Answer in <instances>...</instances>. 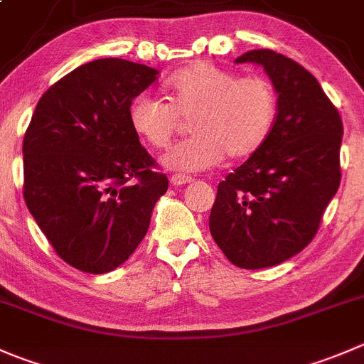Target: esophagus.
<instances>
[{
    "instance_id": "34e87169",
    "label": "esophagus",
    "mask_w": 364,
    "mask_h": 364,
    "mask_svg": "<svg viewBox=\"0 0 364 364\" xmlns=\"http://www.w3.org/2000/svg\"><path fill=\"white\" fill-rule=\"evenodd\" d=\"M192 181H193V179L188 178V176H179V174H176V176H172V178H171V185H172V186L188 185V183H192Z\"/></svg>"
}]
</instances>
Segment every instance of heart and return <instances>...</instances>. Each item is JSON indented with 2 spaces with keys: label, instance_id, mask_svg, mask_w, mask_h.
Here are the masks:
<instances>
[{
  "label": "heart",
  "instance_id": "obj_1",
  "mask_svg": "<svg viewBox=\"0 0 364 364\" xmlns=\"http://www.w3.org/2000/svg\"><path fill=\"white\" fill-rule=\"evenodd\" d=\"M168 103L140 94L129 105L132 129L153 147H165L188 119L196 135L172 146L160 164L179 174L206 171L225 156H252L276 126L279 100L274 85L259 76L240 77L235 70L197 62L165 83Z\"/></svg>",
  "mask_w": 364,
  "mask_h": 364
}]
</instances>
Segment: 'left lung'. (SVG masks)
Returning <instances> with one entry per match:
<instances>
[{
	"label": "left lung",
	"instance_id": "left-lung-1",
	"mask_svg": "<svg viewBox=\"0 0 364 364\" xmlns=\"http://www.w3.org/2000/svg\"><path fill=\"white\" fill-rule=\"evenodd\" d=\"M235 62L263 67L279 110L264 146L218 183L210 231L232 264L256 270L294 257L318 231L341 181L343 122L301 63L270 49Z\"/></svg>",
	"mask_w": 364,
	"mask_h": 364
}]
</instances>
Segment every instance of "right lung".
<instances>
[{"label":"right lung","instance_id":"1","mask_svg":"<svg viewBox=\"0 0 364 364\" xmlns=\"http://www.w3.org/2000/svg\"><path fill=\"white\" fill-rule=\"evenodd\" d=\"M158 70L122 58L76 67L46 90L23 140L24 200L63 261L88 274L124 263L149 229L167 176L129 124Z\"/></svg>","mask_w":364,"mask_h":364}]
</instances>
